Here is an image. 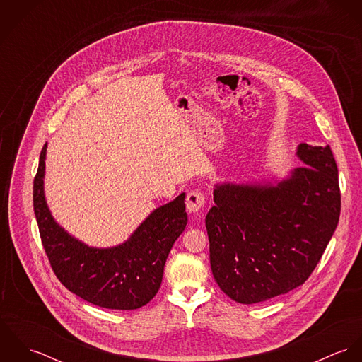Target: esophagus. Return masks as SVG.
Listing matches in <instances>:
<instances>
[{"label": "esophagus", "mask_w": 362, "mask_h": 362, "mask_svg": "<svg viewBox=\"0 0 362 362\" xmlns=\"http://www.w3.org/2000/svg\"><path fill=\"white\" fill-rule=\"evenodd\" d=\"M205 204H206V197L201 189H192L191 192H188L185 205H187V210L189 213L201 211L205 206Z\"/></svg>", "instance_id": "34e87169"}]
</instances>
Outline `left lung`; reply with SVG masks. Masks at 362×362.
I'll list each match as a JSON object with an SVG mask.
<instances>
[{"instance_id": "left-lung-1", "label": "left lung", "mask_w": 362, "mask_h": 362, "mask_svg": "<svg viewBox=\"0 0 362 362\" xmlns=\"http://www.w3.org/2000/svg\"><path fill=\"white\" fill-rule=\"evenodd\" d=\"M307 164L272 185H216L206 214L211 273L240 304L301 286L322 258L340 217L339 170L330 146L301 144Z\"/></svg>"}]
</instances>
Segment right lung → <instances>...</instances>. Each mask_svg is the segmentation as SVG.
<instances>
[{"label":"right lung","instance_id":"obj_1","mask_svg":"<svg viewBox=\"0 0 362 362\" xmlns=\"http://www.w3.org/2000/svg\"><path fill=\"white\" fill-rule=\"evenodd\" d=\"M45 144L33 181V209L43 248L57 279L82 300L107 310H138L160 288L167 257L184 231L185 194L157 207L131 238L114 248H89L64 231L45 199Z\"/></svg>","mask_w":362,"mask_h":362}]
</instances>
